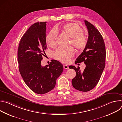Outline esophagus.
<instances>
[{"label": "esophagus", "mask_w": 122, "mask_h": 122, "mask_svg": "<svg viewBox=\"0 0 122 122\" xmlns=\"http://www.w3.org/2000/svg\"><path fill=\"white\" fill-rule=\"evenodd\" d=\"M63 67H64V68L65 69H68L69 68L68 66H67V65H64L63 66Z\"/></svg>", "instance_id": "esophagus-1"}]
</instances>
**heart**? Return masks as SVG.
Wrapping results in <instances>:
<instances>
[{"label": "heart", "instance_id": "b5f03b06", "mask_svg": "<svg viewBox=\"0 0 122 122\" xmlns=\"http://www.w3.org/2000/svg\"><path fill=\"white\" fill-rule=\"evenodd\" d=\"M62 31L71 38L70 44L76 49L83 50L86 47L87 40L83 34V31L78 25L74 23H69L64 25ZM57 30L56 28L52 29L48 34L46 38L47 43L51 48H55L57 45L56 39ZM74 55L73 49L70 47L66 48H59L53 53L54 58L64 63H67Z\"/></svg>", "mask_w": 122, "mask_h": 122}]
</instances>
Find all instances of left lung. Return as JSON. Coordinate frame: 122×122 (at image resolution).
<instances>
[{
  "label": "left lung",
  "instance_id": "1",
  "mask_svg": "<svg viewBox=\"0 0 122 122\" xmlns=\"http://www.w3.org/2000/svg\"><path fill=\"white\" fill-rule=\"evenodd\" d=\"M84 22L88 31L87 43L75 63L84 62L86 67L83 72L79 67L70 66L69 68L74 69L76 72L75 77L72 80L73 87L80 91L88 92L97 84L105 68L106 49L99 31L87 21Z\"/></svg>",
  "mask_w": 122,
  "mask_h": 122
}]
</instances>
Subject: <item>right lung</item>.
Wrapping results in <instances>:
<instances>
[{
	"mask_svg": "<svg viewBox=\"0 0 122 122\" xmlns=\"http://www.w3.org/2000/svg\"><path fill=\"white\" fill-rule=\"evenodd\" d=\"M46 23H35L28 29L20 40L17 54L22 77L28 87L38 94L53 90L63 71V65L56 60L45 66L41 65L47 48Z\"/></svg>",
	"mask_w": 122,
	"mask_h": 122,
	"instance_id": "1",
	"label": "right lung"
}]
</instances>
